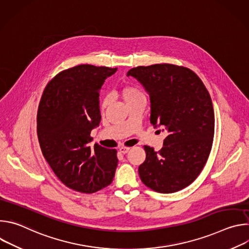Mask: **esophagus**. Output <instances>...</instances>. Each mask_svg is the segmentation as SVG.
I'll return each instance as SVG.
<instances>
[{
    "label": "esophagus",
    "mask_w": 249,
    "mask_h": 249,
    "mask_svg": "<svg viewBox=\"0 0 249 249\" xmlns=\"http://www.w3.org/2000/svg\"><path fill=\"white\" fill-rule=\"evenodd\" d=\"M119 151L122 154H127L130 151V148L129 147H121V148H119Z\"/></svg>",
    "instance_id": "1"
}]
</instances>
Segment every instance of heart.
Here are the masks:
<instances>
[{
	"instance_id": "b5f03b06",
	"label": "heart",
	"mask_w": 249,
	"mask_h": 249,
	"mask_svg": "<svg viewBox=\"0 0 249 249\" xmlns=\"http://www.w3.org/2000/svg\"><path fill=\"white\" fill-rule=\"evenodd\" d=\"M121 93L122 96L124 98V100L126 101V103H129L137 98H141V97H145V93L143 92L140 88H138L137 86L134 85H127L124 86L121 89ZM108 104V97L107 96H102L99 102V106L101 109H104L106 106Z\"/></svg>"
}]
</instances>
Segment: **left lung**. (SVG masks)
Wrapping results in <instances>:
<instances>
[{
	"instance_id": "obj_1",
	"label": "left lung",
	"mask_w": 249,
	"mask_h": 249,
	"mask_svg": "<svg viewBox=\"0 0 249 249\" xmlns=\"http://www.w3.org/2000/svg\"><path fill=\"white\" fill-rule=\"evenodd\" d=\"M127 76L149 93L151 123L168 132L159 152L144 146L140 178L160 193L179 191L197 178L212 149L215 115L209 91L193 71L171 64L140 66Z\"/></svg>"
}]
</instances>
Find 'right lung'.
I'll return each instance as SVG.
<instances>
[{"mask_svg":"<svg viewBox=\"0 0 249 249\" xmlns=\"http://www.w3.org/2000/svg\"><path fill=\"white\" fill-rule=\"evenodd\" d=\"M117 68L79 65L62 71L46 86L37 111L43 157L69 188L93 193L108 186L118 163L116 150L97 144L90 132L99 125V90Z\"/></svg>","mask_w":249,"mask_h":249,"instance_id":"1","label":"right lung"}]
</instances>
